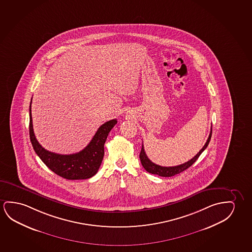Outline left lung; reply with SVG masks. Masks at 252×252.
Returning a JSON list of instances; mask_svg holds the SVG:
<instances>
[{"label":"left lung","mask_w":252,"mask_h":252,"mask_svg":"<svg viewBox=\"0 0 252 252\" xmlns=\"http://www.w3.org/2000/svg\"><path fill=\"white\" fill-rule=\"evenodd\" d=\"M211 134H212V128H211V133H210V135H209V137H208V139H207V142L205 143V144H204V146L202 148V150H201L197 154L195 155L194 158L190 159L189 161L184 162L183 164L177 166H172V167H163V166L158 165V164H156L154 162H152V161L149 159V158L147 157L146 153H145V151H144V147H143V144L139 156L140 160H141V162H142V165H143V168H144L145 170L148 171V172L154 174V175H158V176H160V177H173V176H175V175H177V174L183 172L185 169L189 168V167L197 160V158H199L200 155L202 154L203 151L206 149L207 146L209 145L210 141H211Z\"/></svg>","instance_id":"8db88e82"}]
</instances>
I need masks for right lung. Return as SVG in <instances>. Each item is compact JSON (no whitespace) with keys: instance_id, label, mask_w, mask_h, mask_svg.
I'll return each mask as SVG.
<instances>
[{"instance_id":"obj_1","label":"right lung","mask_w":252,"mask_h":252,"mask_svg":"<svg viewBox=\"0 0 252 252\" xmlns=\"http://www.w3.org/2000/svg\"><path fill=\"white\" fill-rule=\"evenodd\" d=\"M30 105V136L34 151L46 166L58 176L68 180L88 179L97 173L104 156V143L110 130L117 124V119L102 124L93 138L83 151L70 155H61L47 151L34 135Z\"/></svg>"}]
</instances>
